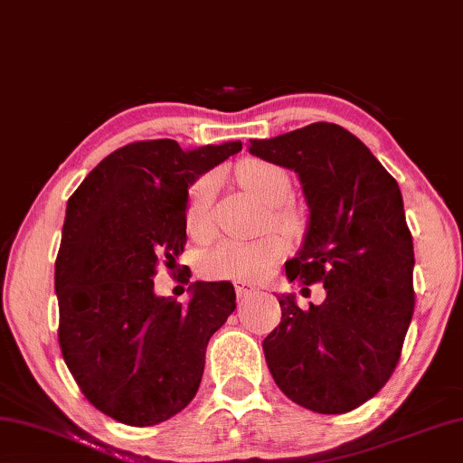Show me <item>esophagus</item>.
I'll list each match as a JSON object with an SVG mask.
<instances>
[{
	"instance_id": "34e87169",
	"label": "esophagus",
	"mask_w": 463,
	"mask_h": 463,
	"mask_svg": "<svg viewBox=\"0 0 463 463\" xmlns=\"http://www.w3.org/2000/svg\"><path fill=\"white\" fill-rule=\"evenodd\" d=\"M234 290H237V297H239L241 300L247 298V297H251V295H255L253 286L243 284V282H234Z\"/></svg>"
}]
</instances>
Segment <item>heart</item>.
<instances>
[{"mask_svg":"<svg viewBox=\"0 0 463 463\" xmlns=\"http://www.w3.org/2000/svg\"><path fill=\"white\" fill-rule=\"evenodd\" d=\"M237 179L249 194L269 205L271 224L284 231L297 229V212L282 203L290 194V179L280 166L261 163V160H247L239 165ZM216 192L218 177L214 173L202 175L189 187L185 224L195 239H208L214 231L212 214H214ZM286 251H288V245L280 232H268L255 241H222L202 255L200 269L208 278L261 282L284 260Z\"/></svg>","mask_w":463,"mask_h":463,"instance_id":"obj_1","label":"heart"}]
</instances>
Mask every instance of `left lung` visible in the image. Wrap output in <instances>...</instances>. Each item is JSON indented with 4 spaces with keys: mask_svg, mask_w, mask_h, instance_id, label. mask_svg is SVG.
I'll return each instance as SVG.
<instances>
[{
    "mask_svg": "<svg viewBox=\"0 0 463 463\" xmlns=\"http://www.w3.org/2000/svg\"><path fill=\"white\" fill-rule=\"evenodd\" d=\"M249 142L255 156L298 175L309 203L286 276L327 290L309 309L280 297L282 321L263 340L269 373L298 406L346 414L390 381L414 313V247L398 181L335 123Z\"/></svg>",
    "mask_w": 463,
    "mask_h": 463,
    "instance_id": "left-lung-1",
    "label": "left lung"
}]
</instances>
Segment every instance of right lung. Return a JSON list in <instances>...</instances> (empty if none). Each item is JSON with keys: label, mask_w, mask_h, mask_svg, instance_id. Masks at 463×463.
I'll use <instances>...</instances> for the list:
<instances>
[{"label": "right lung", "mask_w": 463, "mask_h": 463, "mask_svg": "<svg viewBox=\"0 0 463 463\" xmlns=\"http://www.w3.org/2000/svg\"><path fill=\"white\" fill-rule=\"evenodd\" d=\"M241 148L142 139L102 158L68 200L55 260L60 348L84 398L129 427L165 422L195 398L208 340L237 309L226 280L195 282L183 307L154 295L152 276L187 243V187Z\"/></svg>", "instance_id": "1"}]
</instances>
